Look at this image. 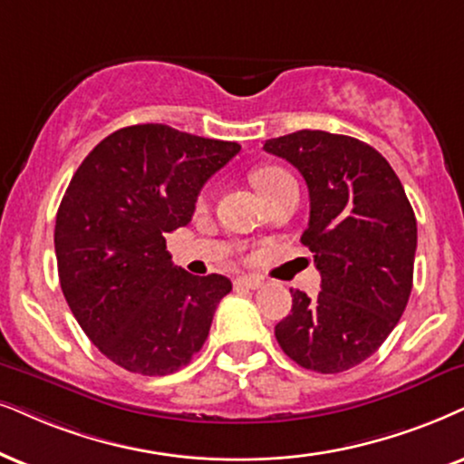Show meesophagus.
Masks as SVG:
<instances>
[{
	"label": "esophagus",
	"instance_id": "obj_1",
	"mask_svg": "<svg viewBox=\"0 0 464 464\" xmlns=\"http://www.w3.org/2000/svg\"><path fill=\"white\" fill-rule=\"evenodd\" d=\"M236 285L244 286V289H259V286L263 285V280L256 278V276H237Z\"/></svg>",
	"mask_w": 464,
	"mask_h": 464
}]
</instances>
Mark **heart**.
<instances>
[{"label": "heart", "mask_w": 464, "mask_h": 464, "mask_svg": "<svg viewBox=\"0 0 464 464\" xmlns=\"http://www.w3.org/2000/svg\"><path fill=\"white\" fill-rule=\"evenodd\" d=\"M286 179H291V175L286 173L285 169H278V167L256 169V171L252 173V181H255V186L259 188V192L266 198L272 195V192L278 188V186H283ZM198 203H205V195H201Z\"/></svg>", "instance_id": "obj_1"}]
</instances>
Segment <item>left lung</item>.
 Wrapping results in <instances>:
<instances>
[{"mask_svg":"<svg viewBox=\"0 0 464 464\" xmlns=\"http://www.w3.org/2000/svg\"><path fill=\"white\" fill-rule=\"evenodd\" d=\"M306 179L310 220L302 244L314 252L321 291H291V313L276 325L280 349L302 368L349 371L394 330L413 286L418 225L390 162L363 140L324 130L269 139Z\"/></svg>","mask_w":464,"mask_h":464,"instance_id":"obj_1","label":"left lung"}]
</instances>
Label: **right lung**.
<instances>
[{"mask_svg":"<svg viewBox=\"0 0 464 464\" xmlns=\"http://www.w3.org/2000/svg\"><path fill=\"white\" fill-rule=\"evenodd\" d=\"M239 150L164 124L128 126L70 179L55 218L60 285L87 338L124 371L171 374L201 351L231 280L173 266L164 233L188 225L205 181Z\"/></svg>","mask_w":464,"mask_h":464,"instance_id":"right-lung-1","label":"right lung"}]
</instances>
